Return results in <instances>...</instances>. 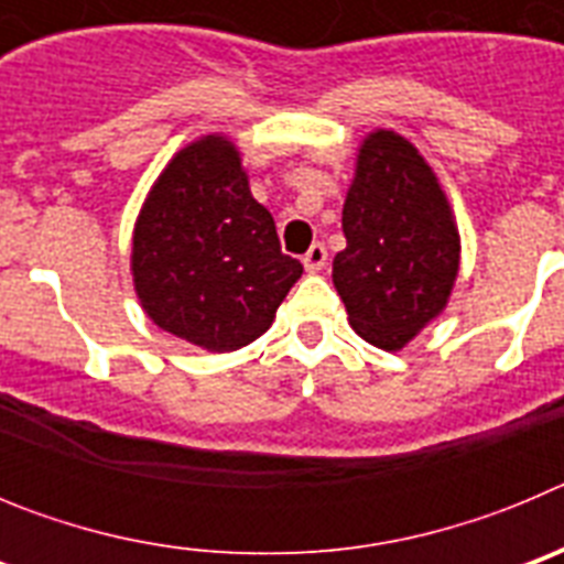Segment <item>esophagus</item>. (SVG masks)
Returning a JSON list of instances; mask_svg holds the SVG:
<instances>
[{"label": "esophagus", "instance_id": "esophagus-1", "mask_svg": "<svg viewBox=\"0 0 564 564\" xmlns=\"http://www.w3.org/2000/svg\"><path fill=\"white\" fill-rule=\"evenodd\" d=\"M327 262V248L322 246V242H313L311 248H307V253L302 257V265H305L307 273H318L322 268H325Z\"/></svg>", "mask_w": 564, "mask_h": 564}]
</instances>
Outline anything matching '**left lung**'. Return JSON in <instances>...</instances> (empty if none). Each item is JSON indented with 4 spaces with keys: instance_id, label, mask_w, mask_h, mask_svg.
I'll return each mask as SVG.
<instances>
[{
    "instance_id": "left-lung-1",
    "label": "left lung",
    "mask_w": 564,
    "mask_h": 564,
    "mask_svg": "<svg viewBox=\"0 0 564 564\" xmlns=\"http://www.w3.org/2000/svg\"><path fill=\"white\" fill-rule=\"evenodd\" d=\"M347 248L333 285L352 330L395 352L446 307L460 268V234L432 166L406 138H364L341 212Z\"/></svg>"
}]
</instances>
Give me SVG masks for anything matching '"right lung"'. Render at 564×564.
<instances>
[{"label":"right lung","instance_id":"1","mask_svg":"<svg viewBox=\"0 0 564 564\" xmlns=\"http://www.w3.org/2000/svg\"><path fill=\"white\" fill-rule=\"evenodd\" d=\"M299 276L226 134L174 154L132 234L134 293L154 325L208 352L239 350L273 325Z\"/></svg>","mask_w":564,"mask_h":564}]
</instances>
